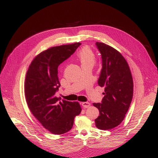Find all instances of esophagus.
Here are the masks:
<instances>
[{"label": "esophagus", "instance_id": "34e87169", "mask_svg": "<svg viewBox=\"0 0 158 158\" xmlns=\"http://www.w3.org/2000/svg\"><path fill=\"white\" fill-rule=\"evenodd\" d=\"M82 106L84 107V108H87L90 106V105H91V104H90L89 102H82Z\"/></svg>", "mask_w": 158, "mask_h": 158}]
</instances>
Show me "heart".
I'll return each instance as SVG.
<instances>
[{
    "label": "heart",
    "instance_id": "obj_1",
    "mask_svg": "<svg viewBox=\"0 0 158 158\" xmlns=\"http://www.w3.org/2000/svg\"><path fill=\"white\" fill-rule=\"evenodd\" d=\"M77 56L81 65H93L95 62V54L91 48L87 46L82 48L78 52Z\"/></svg>",
    "mask_w": 158,
    "mask_h": 158
}]
</instances>
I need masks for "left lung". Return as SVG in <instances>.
Segmentation results:
<instances>
[{"mask_svg":"<svg viewBox=\"0 0 158 158\" xmlns=\"http://www.w3.org/2000/svg\"><path fill=\"white\" fill-rule=\"evenodd\" d=\"M102 58L98 85L104 87L101 103H93L99 110L96 127L108 130L119 125L129 109L133 96V81L129 67L117 50L102 42H96Z\"/></svg>","mask_w":158,"mask_h":158,"instance_id":"obj_1","label":"left lung"}]
</instances>
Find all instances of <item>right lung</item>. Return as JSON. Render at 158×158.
Returning <instances> with one entry per match:
<instances>
[{
	"label": "right lung",
	"mask_w": 158,
	"mask_h": 158,
	"mask_svg": "<svg viewBox=\"0 0 158 158\" xmlns=\"http://www.w3.org/2000/svg\"><path fill=\"white\" fill-rule=\"evenodd\" d=\"M81 43L53 47L37 56L27 70L25 96L29 109L40 124L54 134L70 131L74 118L81 112L77 102L56 96L60 84L58 66L74 53Z\"/></svg>",
	"instance_id": "right-lung-1"
}]
</instances>
